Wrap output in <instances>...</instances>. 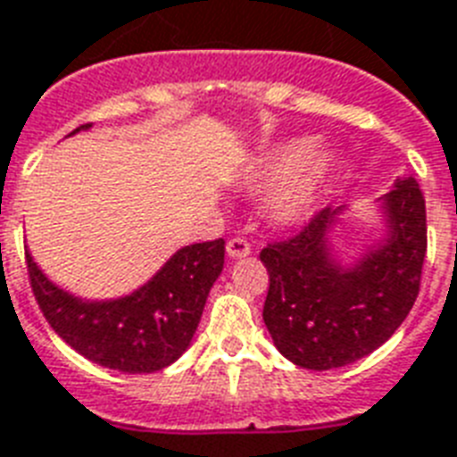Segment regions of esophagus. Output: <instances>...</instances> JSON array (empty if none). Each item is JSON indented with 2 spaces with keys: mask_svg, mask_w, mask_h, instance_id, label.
Segmentation results:
<instances>
[{
  "mask_svg": "<svg viewBox=\"0 0 457 457\" xmlns=\"http://www.w3.org/2000/svg\"><path fill=\"white\" fill-rule=\"evenodd\" d=\"M249 253H251V246L246 239L235 237V239H229L228 242V256L232 258V261H237V258H246Z\"/></svg>",
  "mask_w": 457,
  "mask_h": 457,
  "instance_id": "34e87169",
  "label": "esophagus"
}]
</instances>
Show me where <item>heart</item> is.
Wrapping results in <instances>:
<instances>
[{
  "instance_id": "obj_1",
  "label": "heart",
  "mask_w": 457,
  "mask_h": 457,
  "mask_svg": "<svg viewBox=\"0 0 457 457\" xmlns=\"http://www.w3.org/2000/svg\"><path fill=\"white\" fill-rule=\"evenodd\" d=\"M334 158L320 154V142L312 137L282 139L244 172V187L256 194L275 192L272 218L282 225L308 220L332 179Z\"/></svg>"
}]
</instances>
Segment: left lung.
<instances>
[{"instance_id":"left-lung-1","label":"left lung","mask_w":457,"mask_h":457,"mask_svg":"<svg viewBox=\"0 0 457 457\" xmlns=\"http://www.w3.org/2000/svg\"><path fill=\"white\" fill-rule=\"evenodd\" d=\"M379 220L351 261L334 251L348 206L325 208L299 235L270 244L263 320L272 344L305 370H334L382 346L408 318L427 253L425 196L415 178H398L377 199Z\"/></svg>"}]
</instances>
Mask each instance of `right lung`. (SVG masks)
Here are the masks:
<instances>
[{"label":"right lung","instance_id":"1","mask_svg":"<svg viewBox=\"0 0 457 457\" xmlns=\"http://www.w3.org/2000/svg\"><path fill=\"white\" fill-rule=\"evenodd\" d=\"M89 128L82 125L71 135ZM25 261L35 299L68 346L104 368L146 375L168 368L192 344L211 287L222 272L225 242L182 246L145 285L116 299H82L46 278L30 251Z\"/></svg>","mask_w":457,"mask_h":457}]
</instances>
